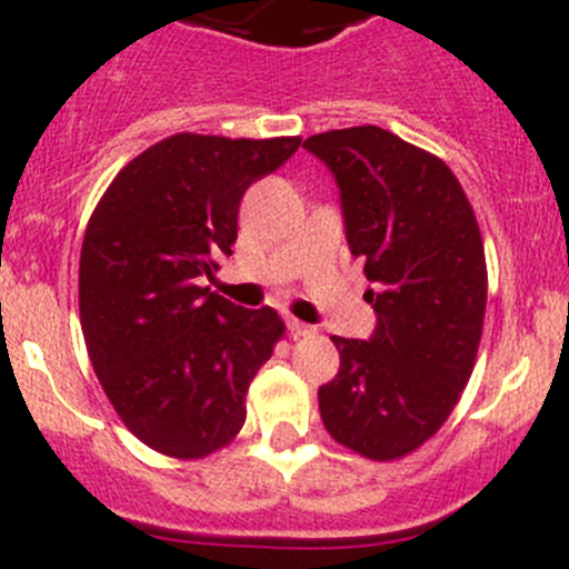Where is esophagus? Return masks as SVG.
Wrapping results in <instances>:
<instances>
[{"instance_id":"obj_1","label":"esophagus","mask_w":569,"mask_h":569,"mask_svg":"<svg viewBox=\"0 0 569 569\" xmlns=\"http://www.w3.org/2000/svg\"><path fill=\"white\" fill-rule=\"evenodd\" d=\"M286 325H289V330H291V336L295 338H308V336H317V327L313 325H306V321H300V319H286Z\"/></svg>"}]
</instances>
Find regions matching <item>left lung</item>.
I'll return each mask as SVG.
<instances>
[{
	"label": "left lung",
	"instance_id": "1",
	"mask_svg": "<svg viewBox=\"0 0 569 569\" xmlns=\"http://www.w3.org/2000/svg\"><path fill=\"white\" fill-rule=\"evenodd\" d=\"M338 183L349 252L377 313L366 341L332 336L341 366L319 388L327 432L369 460L432 438L473 371L487 306L485 244L457 176L380 126L302 142Z\"/></svg>",
	"mask_w": 569,
	"mask_h": 569
}]
</instances>
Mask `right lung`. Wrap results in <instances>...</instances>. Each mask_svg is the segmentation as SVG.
I'll use <instances>...</instances> for the list:
<instances>
[{
	"label": "right lung",
	"mask_w": 569,
	"mask_h": 569,
	"mask_svg": "<svg viewBox=\"0 0 569 569\" xmlns=\"http://www.w3.org/2000/svg\"><path fill=\"white\" fill-rule=\"evenodd\" d=\"M300 137L173 134L131 159L96 206L79 258V317L107 399L146 446L198 460L242 429L252 377L283 321L200 286L237 242L242 194Z\"/></svg>",
	"instance_id": "1"
}]
</instances>
